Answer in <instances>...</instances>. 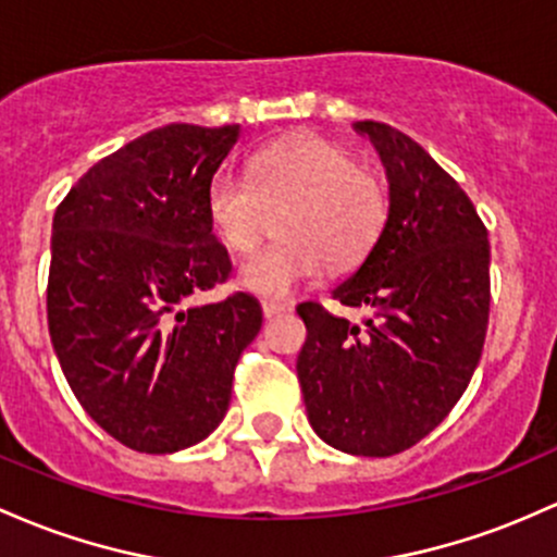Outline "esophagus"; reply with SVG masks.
<instances>
[{
	"label": "esophagus",
	"mask_w": 557,
	"mask_h": 557,
	"mask_svg": "<svg viewBox=\"0 0 557 557\" xmlns=\"http://www.w3.org/2000/svg\"><path fill=\"white\" fill-rule=\"evenodd\" d=\"M261 311H264L267 320H272V317L283 314V311H288V304H280V301H264L261 304Z\"/></svg>",
	"instance_id": "34e87169"
}]
</instances>
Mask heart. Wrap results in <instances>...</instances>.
<instances>
[{
    "label": "heart",
    "mask_w": 557,
    "mask_h": 557,
    "mask_svg": "<svg viewBox=\"0 0 557 557\" xmlns=\"http://www.w3.org/2000/svg\"><path fill=\"white\" fill-rule=\"evenodd\" d=\"M277 211L283 240L237 269V285L261 298H285L325 261L330 269L359 264L386 227L388 189L375 169L320 134L280 139L256 152L248 176L222 169L206 189L213 235L232 250L253 248Z\"/></svg>",
    "instance_id": "heart-1"
}]
</instances>
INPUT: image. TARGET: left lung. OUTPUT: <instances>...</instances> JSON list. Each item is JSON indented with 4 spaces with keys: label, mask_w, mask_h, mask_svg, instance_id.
<instances>
[{
    "label": "left lung",
    "mask_w": 557,
    "mask_h": 557,
    "mask_svg": "<svg viewBox=\"0 0 557 557\" xmlns=\"http://www.w3.org/2000/svg\"><path fill=\"white\" fill-rule=\"evenodd\" d=\"M354 129L386 166L388 219L333 298L370 314L351 325L298 304L307 344L296 372L322 442L391 457L442 423L473 377L488 325V240L462 187L412 137L381 121Z\"/></svg>",
    "instance_id": "1"
}]
</instances>
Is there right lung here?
Masks as SVG:
<instances>
[{
  "instance_id": "right-lung-1",
  "label": "right lung",
  "mask_w": 557,
  "mask_h": 557,
  "mask_svg": "<svg viewBox=\"0 0 557 557\" xmlns=\"http://www.w3.org/2000/svg\"><path fill=\"white\" fill-rule=\"evenodd\" d=\"M237 137L240 124L152 129L97 161L54 211V354L89 418L145 455L193 447L222 423L261 330L248 293L187 304L232 272L206 189Z\"/></svg>"
}]
</instances>
